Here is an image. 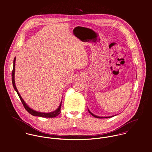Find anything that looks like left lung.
Returning a JSON list of instances; mask_svg holds the SVG:
<instances>
[{
	"mask_svg": "<svg viewBox=\"0 0 152 152\" xmlns=\"http://www.w3.org/2000/svg\"><path fill=\"white\" fill-rule=\"evenodd\" d=\"M88 112H89V113L90 114H91V115H93V117H94L95 118H110V117H114V116H111V117H98V116H96V115H94L93 114H92L88 110Z\"/></svg>",
	"mask_w": 152,
	"mask_h": 152,
	"instance_id": "1",
	"label": "left lung"
}]
</instances>
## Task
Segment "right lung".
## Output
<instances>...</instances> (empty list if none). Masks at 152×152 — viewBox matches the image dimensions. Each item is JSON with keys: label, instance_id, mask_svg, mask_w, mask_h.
Wrapping results in <instances>:
<instances>
[{"label": "right lung", "instance_id": "1", "mask_svg": "<svg viewBox=\"0 0 152 152\" xmlns=\"http://www.w3.org/2000/svg\"><path fill=\"white\" fill-rule=\"evenodd\" d=\"M15 61H16V58H15L14 61H13V70H12V83L13 87L15 88V90H16V91L17 92V94L20 99V100L21 101L24 108L32 115L33 116H38V117H44V118H54L56 117V116H58L60 113H61V103L60 104V105L59 106L58 108L55 110L53 112H51L50 113H39V112H37L31 109L30 107H28V106L25 103V102L23 100V99L21 98L20 94L18 93V91L17 90V88L16 87L15 85Z\"/></svg>", "mask_w": 152, "mask_h": 152}]
</instances>
